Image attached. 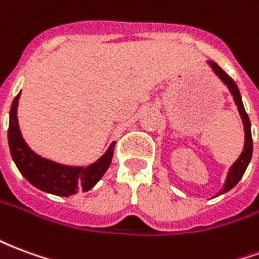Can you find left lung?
Listing matches in <instances>:
<instances>
[{
    "instance_id": "left-lung-1",
    "label": "left lung",
    "mask_w": 259,
    "mask_h": 259,
    "mask_svg": "<svg viewBox=\"0 0 259 259\" xmlns=\"http://www.w3.org/2000/svg\"><path fill=\"white\" fill-rule=\"evenodd\" d=\"M206 64L211 66V69L213 70V73L217 74L218 77L221 79L223 84L228 87V90L230 91V94L233 97L234 104L237 105V109H239L240 118L243 120V126H244V146H243V151L240 154V157L236 159V162L230 166L228 172V176H226V180L223 183L222 190L218 193V195L225 194L228 193L229 190H232L234 186L237 185L240 182V179L243 178L245 169L248 166V163L251 161V157H252V137H251V123L250 119H248V115L245 112L244 105H243V100H241V96H240V91L237 84L234 83L233 79L229 76L228 73H225L222 69L219 68L215 62L212 61H206Z\"/></svg>"
}]
</instances>
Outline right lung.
<instances>
[{
  "mask_svg": "<svg viewBox=\"0 0 259 259\" xmlns=\"http://www.w3.org/2000/svg\"><path fill=\"white\" fill-rule=\"evenodd\" d=\"M19 98L20 93L15 97L9 111L8 143L12 159L22 176L38 190L59 197H69L93 189L109 168L116 141L111 143L96 162L87 166L65 165L41 157L31 150L22 136L18 122Z\"/></svg>",
  "mask_w": 259,
  "mask_h": 259,
  "instance_id": "add662e5",
  "label": "right lung"
}]
</instances>
